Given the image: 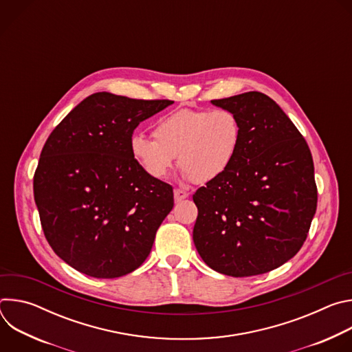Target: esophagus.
Listing matches in <instances>:
<instances>
[{
    "instance_id": "1",
    "label": "esophagus",
    "mask_w": 352,
    "mask_h": 352,
    "mask_svg": "<svg viewBox=\"0 0 352 352\" xmlns=\"http://www.w3.org/2000/svg\"><path fill=\"white\" fill-rule=\"evenodd\" d=\"M188 196H189V193H186L185 190H181V189H175V190H174V199H175V202H181V200L186 199Z\"/></svg>"
}]
</instances>
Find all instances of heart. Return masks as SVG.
Listing matches in <instances>:
<instances>
[{
  "mask_svg": "<svg viewBox=\"0 0 352 352\" xmlns=\"http://www.w3.org/2000/svg\"><path fill=\"white\" fill-rule=\"evenodd\" d=\"M155 139L132 135L129 150L136 164L155 179H164L174 167L182 178L208 184L232 166L241 143V125L228 110H179L166 116L153 129Z\"/></svg>",
  "mask_w": 352,
  "mask_h": 352,
  "instance_id": "1",
  "label": "heart"
}]
</instances>
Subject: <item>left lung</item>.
Here are the masks:
<instances>
[{
	"instance_id": "obj_1",
	"label": "left lung",
	"mask_w": 352,
	"mask_h": 352,
	"mask_svg": "<svg viewBox=\"0 0 352 352\" xmlns=\"http://www.w3.org/2000/svg\"><path fill=\"white\" fill-rule=\"evenodd\" d=\"M234 113L241 143L232 166L193 195V242L213 270L249 277L280 267L304 245L318 189L304 136L269 96L246 91L213 100Z\"/></svg>"
}]
</instances>
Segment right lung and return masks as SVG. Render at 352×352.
I'll use <instances>...</instances> for the list:
<instances>
[{"instance_id": "right-lung-1", "label": "right lung", "mask_w": 352, "mask_h": 352, "mask_svg": "<svg viewBox=\"0 0 352 352\" xmlns=\"http://www.w3.org/2000/svg\"><path fill=\"white\" fill-rule=\"evenodd\" d=\"M173 103L93 93L45 140L34 202L50 246L75 270L116 278L148 256L174 193L136 164L129 140L142 121Z\"/></svg>"}]
</instances>
